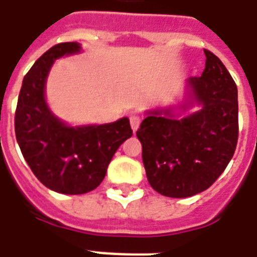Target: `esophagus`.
Instances as JSON below:
<instances>
[{"label":"esophagus","instance_id":"obj_1","mask_svg":"<svg viewBox=\"0 0 257 257\" xmlns=\"http://www.w3.org/2000/svg\"><path fill=\"white\" fill-rule=\"evenodd\" d=\"M129 121H131V126H132L133 132H136L140 126V122H141V118L139 116H136V114H132L131 117H129Z\"/></svg>","mask_w":257,"mask_h":257}]
</instances>
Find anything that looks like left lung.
I'll list each match as a JSON object with an SVG mask.
<instances>
[{
	"label": "left lung",
	"mask_w": 257,
	"mask_h": 257,
	"mask_svg": "<svg viewBox=\"0 0 257 257\" xmlns=\"http://www.w3.org/2000/svg\"><path fill=\"white\" fill-rule=\"evenodd\" d=\"M201 76L186 81L190 103L201 109L177 118L173 108L147 112L137 139L150 186L170 198L202 193L231 161L237 144V88L222 60L204 50Z\"/></svg>",
	"instance_id": "1"
}]
</instances>
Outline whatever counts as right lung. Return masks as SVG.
<instances>
[{"instance_id": "obj_1", "label": "right lung", "mask_w": 257, "mask_h": 257, "mask_svg": "<svg viewBox=\"0 0 257 257\" xmlns=\"http://www.w3.org/2000/svg\"><path fill=\"white\" fill-rule=\"evenodd\" d=\"M80 53V45L53 46L25 75L17 103V143L31 172L50 190L84 194L99 186L118 147L133 132L128 117L110 124L70 126L50 110L46 79L55 59Z\"/></svg>"}]
</instances>
